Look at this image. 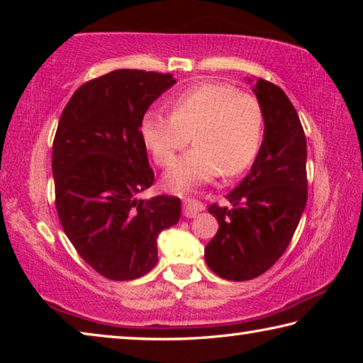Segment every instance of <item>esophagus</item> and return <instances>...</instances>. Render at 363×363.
I'll return each mask as SVG.
<instances>
[{"mask_svg": "<svg viewBox=\"0 0 363 363\" xmlns=\"http://www.w3.org/2000/svg\"><path fill=\"white\" fill-rule=\"evenodd\" d=\"M201 210H203L201 205H196V203H184L182 205V214L186 218H195Z\"/></svg>", "mask_w": 363, "mask_h": 363, "instance_id": "34e87169", "label": "esophagus"}]
</instances>
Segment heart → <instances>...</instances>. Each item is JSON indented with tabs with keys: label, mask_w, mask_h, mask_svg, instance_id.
<instances>
[{
	"label": "heart",
	"mask_w": 363,
	"mask_h": 363,
	"mask_svg": "<svg viewBox=\"0 0 363 363\" xmlns=\"http://www.w3.org/2000/svg\"><path fill=\"white\" fill-rule=\"evenodd\" d=\"M262 133L259 99L216 79L179 91L171 99V113L150 108L140 120V138L163 168L174 164L194 134L196 145L164 177V184L174 190L223 173L240 174L257 155Z\"/></svg>",
	"instance_id": "1"
}]
</instances>
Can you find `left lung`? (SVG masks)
Segmentation results:
<instances>
[{
    "label": "left lung",
    "mask_w": 363,
    "mask_h": 363,
    "mask_svg": "<svg viewBox=\"0 0 363 363\" xmlns=\"http://www.w3.org/2000/svg\"><path fill=\"white\" fill-rule=\"evenodd\" d=\"M255 94L264 110V139L248 176L227 195L230 208L213 203L219 230L205 261L225 280L259 277L285 253L307 201V145L296 108L277 84L259 78Z\"/></svg>",
    "instance_id": "left-lung-1"
}]
</instances>
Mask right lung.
Instances as JSON below:
<instances>
[{"label":"right lung","instance_id":"add662e5","mask_svg":"<svg viewBox=\"0 0 363 363\" xmlns=\"http://www.w3.org/2000/svg\"><path fill=\"white\" fill-rule=\"evenodd\" d=\"M176 83L171 73L121 69L73 93L52 143L56 210L77 253L110 280L155 267L157 238L181 216V200H138L155 174L140 138L150 104Z\"/></svg>","mask_w":363,"mask_h":363}]
</instances>
